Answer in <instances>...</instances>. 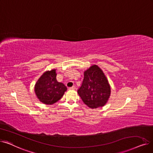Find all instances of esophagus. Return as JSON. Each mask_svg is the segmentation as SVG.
<instances>
[{"label":"esophagus","mask_w":153,"mask_h":153,"mask_svg":"<svg viewBox=\"0 0 153 153\" xmlns=\"http://www.w3.org/2000/svg\"><path fill=\"white\" fill-rule=\"evenodd\" d=\"M69 90H75L76 89V87L75 86H72L71 87H69Z\"/></svg>","instance_id":"esophagus-1"}]
</instances>
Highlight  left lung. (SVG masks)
I'll use <instances>...</instances> for the list:
<instances>
[{
  "mask_svg": "<svg viewBox=\"0 0 153 153\" xmlns=\"http://www.w3.org/2000/svg\"><path fill=\"white\" fill-rule=\"evenodd\" d=\"M84 80L77 91L83 102L91 108L105 105L111 94L110 85L103 71L92 65L84 71Z\"/></svg>",
  "mask_w": 153,
  "mask_h": 153,
  "instance_id": "8db88e82",
  "label": "left lung"
}]
</instances>
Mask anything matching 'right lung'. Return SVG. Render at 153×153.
I'll list each match as a JSON object with an SVG mask.
<instances>
[{"label":"right lung","instance_id":"1","mask_svg":"<svg viewBox=\"0 0 153 153\" xmlns=\"http://www.w3.org/2000/svg\"><path fill=\"white\" fill-rule=\"evenodd\" d=\"M56 69L47 71L40 76L35 85L36 97L46 105H53L60 100L67 87L56 80Z\"/></svg>","mask_w":153,"mask_h":153}]
</instances>
